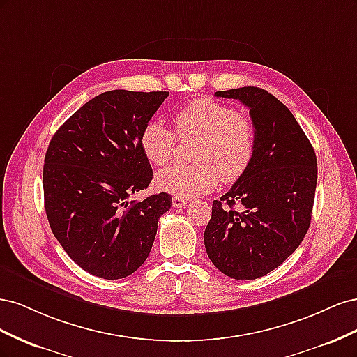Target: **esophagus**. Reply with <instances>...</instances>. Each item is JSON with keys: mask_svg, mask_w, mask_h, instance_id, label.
<instances>
[{"mask_svg": "<svg viewBox=\"0 0 357 357\" xmlns=\"http://www.w3.org/2000/svg\"><path fill=\"white\" fill-rule=\"evenodd\" d=\"M186 204H188V198H185V197H178V195H174V197H172V207L180 208V207H183V205H186Z\"/></svg>", "mask_w": 357, "mask_h": 357, "instance_id": "34e87169", "label": "esophagus"}]
</instances>
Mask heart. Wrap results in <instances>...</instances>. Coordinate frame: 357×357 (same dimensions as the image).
I'll use <instances>...</instances> for the list:
<instances>
[{"mask_svg":"<svg viewBox=\"0 0 357 357\" xmlns=\"http://www.w3.org/2000/svg\"><path fill=\"white\" fill-rule=\"evenodd\" d=\"M172 122L180 138L198 137L193 147L197 162L162 169L156 176L159 189L172 195L193 197L211 190L215 183L238 180L255 158L257 135L252 119L210 98H197L180 109ZM162 122H149L139 135L146 158L155 165H167L176 152L177 137Z\"/></svg>","mask_w":357,"mask_h":357,"instance_id":"1","label":"heart"}]
</instances>
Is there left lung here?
I'll list each match as a JSON object with an SVG mask.
<instances>
[{"label":"left lung","instance_id":"obj_1","mask_svg":"<svg viewBox=\"0 0 357 357\" xmlns=\"http://www.w3.org/2000/svg\"><path fill=\"white\" fill-rule=\"evenodd\" d=\"M215 96L238 100L250 110L257 144L250 167L213 201L204 244L225 275L255 280L282 265L304 240L314 204L317 159L295 116L274 95L247 86Z\"/></svg>","mask_w":357,"mask_h":357}]
</instances>
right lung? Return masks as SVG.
<instances>
[{"instance_id": "1", "label": "right lung", "mask_w": 357, "mask_h": 357, "mask_svg": "<svg viewBox=\"0 0 357 357\" xmlns=\"http://www.w3.org/2000/svg\"><path fill=\"white\" fill-rule=\"evenodd\" d=\"M168 95L104 92L50 139L43 168L47 220L63 250L92 275L135 273L152 250L159 218L171 208L165 192L129 201L153 178L139 135Z\"/></svg>"}]
</instances>
